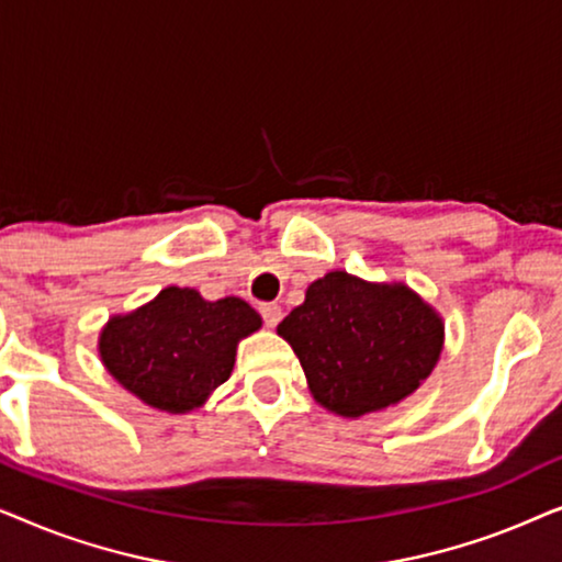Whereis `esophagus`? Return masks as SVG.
Returning a JSON list of instances; mask_svg holds the SVG:
<instances>
[{
  "label": "esophagus",
  "mask_w": 562,
  "mask_h": 562,
  "mask_svg": "<svg viewBox=\"0 0 562 562\" xmlns=\"http://www.w3.org/2000/svg\"><path fill=\"white\" fill-rule=\"evenodd\" d=\"M260 317H263L266 327H276L281 322V306L279 304H260Z\"/></svg>",
  "instance_id": "obj_1"
}]
</instances>
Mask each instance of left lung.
<instances>
[{
  "label": "left lung",
  "mask_w": 562,
  "mask_h": 562,
  "mask_svg": "<svg viewBox=\"0 0 562 562\" xmlns=\"http://www.w3.org/2000/svg\"><path fill=\"white\" fill-rule=\"evenodd\" d=\"M279 335L294 348L312 396L342 417L402 402L442 350V319L414 291L345 271L314 281Z\"/></svg>",
  "instance_id": "1"
}]
</instances>
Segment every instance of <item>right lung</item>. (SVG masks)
Here are the masks:
<instances>
[{
  "label": "right lung",
  "instance_id": "right-lung-1",
  "mask_svg": "<svg viewBox=\"0 0 562 562\" xmlns=\"http://www.w3.org/2000/svg\"><path fill=\"white\" fill-rule=\"evenodd\" d=\"M258 327L260 314L243 299L206 302L194 289L168 286L137 312L110 319L99 356L130 394L181 414L229 379L237 340Z\"/></svg>",
  "mask_w": 562,
  "mask_h": 562
}]
</instances>
